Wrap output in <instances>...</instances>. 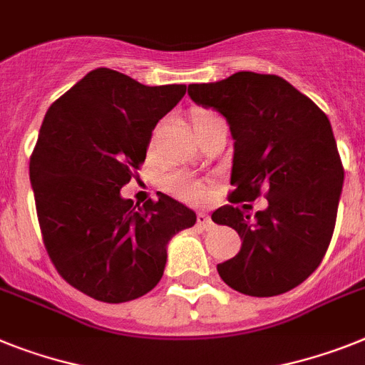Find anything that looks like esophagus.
I'll use <instances>...</instances> for the list:
<instances>
[{"instance_id": "34e87169", "label": "esophagus", "mask_w": 365, "mask_h": 365, "mask_svg": "<svg viewBox=\"0 0 365 365\" xmlns=\"http://www.w3.org/2000/svg\"><path fill=\"white\" fill-rule=\"evenodd\" d=\"M197 220H198V226H200L202 230H211L213 228V220L210 219V215L207 213H204V211H198V215H197Z\"/></svg>"}]
</instances>
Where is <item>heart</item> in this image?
I'll return each instance as SVG.
<instances>
[{"label": "heart", "instance_id": "1", "mask_svg": "<svg viewBox=\"0 0 365 365\" xmlns=\"http://www.w3.org/2000/svg\"><path fill=\"white\" fill-rule=\"evenodd\" d=\"M207 116L213 115H198L195 120H200V118H207ZM165 185L170 192L178 195V197L185 198L189 202H198L206 197V185L200 182V180H195V178H189L185 174L174 173L168 174L165 178Z\"/></svg>", "mask_w": 365, "mask_h": 365}]
</instances>
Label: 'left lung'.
Here are the masks:
<instances>
[{
  "mask_svg": "<svg viewBox=\"0 0 365 365\" xmlns=\"http://www.w3.org/2000/svg\"><path fill=\"white\" fill-rule=\"evenodd\" d=\"M187 94L230 125V200L250 202L262 192L267 198L254 217L235 206L213 211V222L243 240L234 258L217 265L220 278L250 297L289 292L319 267L334 234L344 167L330 120L292 83L269 73L192 83Z\"/></svg>",
  "mask_w": 365,
  "mask_h": 365,
  "instance_id": "1",
  "label": "left lung"
}]
</instances>
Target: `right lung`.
<instances>
[{
  "label": "right lung",
  "instance_id": "right-lung-1",
  "mask_svg": "<svg viewBox=\"0 0 365 365\" xmlns=\"http://www.w3.org/2000/svg\"><path fill=\"white\" fill-rule=\"evenodd\" d=\"M185 88L96 68L46 113L29 163L42 240L61 277L96 301L118 304L152 292L168 241L197 222L163 192L143 207L120 195Z\"/></svg>",
  "mask_w": 365,
  "mask_h": 365
}]
</instances>
